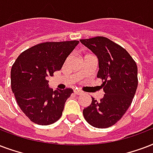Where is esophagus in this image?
I'll return each mask as SVG.
<instances>
[{
  "label": "esophagus",
  "mask_w": 153,
  "mask_h": 153,
  "mask_svg": "<svg viewBox=\"0 0 153 153\" xmlns=\"http://www.w3.org/2000/svg\"><path fill=\"white\" fill-rule=\"evenodd\" d=\"M74 94H75V95H82V91H79V90H75V91H74Z\"/></svg>",
  "instance_id": "obj_1"
}]
</instances>
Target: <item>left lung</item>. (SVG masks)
<instances>
[{"label":"left lung","mask_w":153,"mask_h":153,"mask_svg":"<svg viewBox=\"0 0 153 153\" xmlns=\"http://www.w3.org/2000/svg\"><path fill=\"white\" fill-rule=\"evenodd\" d=\"M99 61L97 77L102 79L105 95L83 109L87 123L106 128L119 121L130 107L138 85L137 66L125 49L104 37L82 39Z\"/></svg>","instance_id":"8db88e82"}]
</instances>
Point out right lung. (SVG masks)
Masks as SVG:
<instances>
[{
    "label": "right lung",
    "instance_id": "obj_1",
    "mask_svg": "<svg viewBox=\"0 0 153 153\" xmlns=\"http://www.w3.org/2000/svg\"><path fill=\"white\" fill-rule=\"evenodd\" d=\"M79 41L40 43L22 52L11 69V88L18 106L28 118L49 125L61 117L73 90L53 91L47 78L60 71Z\"/></svg>",
    "mask_w": 153,
    "mask_h": 153
}]
</instances>
